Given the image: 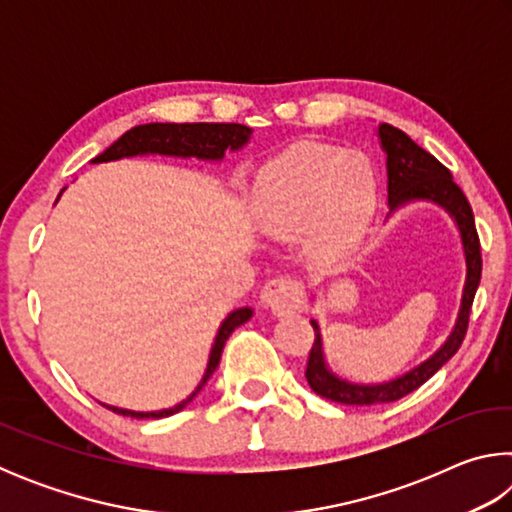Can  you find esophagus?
Wrapping results in <instances>:
<instances>
[{
	"label": "esophagus",
	"mask_w": 512,
	"mask_h": 512,
	"mask_svg": "<svg viewBox=\"0 0 512 512\" xmlns=\"http://www.w3.org/2000/svg\"><path fill=\"white\" fill-rule=\"evenodd\" d=\"M262 302L277 316L305 309V287L291 277H273L262 289Z\"/></svg>",
	"instance_id": "34e87169"
}]
</instances>
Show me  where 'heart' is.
<instances>
[{
    "mask_svg": "<svg viewBox=\"0 0 512 512\" xmlns=\"http://www.w3.org/2000/svg\"><path fill=\"white\" fill-rule=\"evenodd\" d=\"M259 228L280 239L309 232L311 248L339 257L357 244L377 210V173L361 153L302 142L266 162L255 178Z\"/></svg>",
    "mask_w": 512,
    "mask_h": 512,
    "instance_id": "heart-1",
    "label": "heart"
}]
</instances>
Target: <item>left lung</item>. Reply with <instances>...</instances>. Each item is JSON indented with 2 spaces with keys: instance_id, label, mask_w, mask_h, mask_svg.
<instances>
[{
  "instance_id": "8db88e82",
  "label": "left lung",
  "mask_w": 512,
  "mask_h": 512,
  "mask_svg": "<svg viewBox=\"0 0 512 512\" xmlns=\"http://www.w3.org/2000/svg\"><path fill=\"white\" fill-rule=\"evenodd\" d=\"M379 140L381 149L386 153L388 207H391V212L413 201H429L443 207V210L456 221L458 232H461L467 273L463 284L461 309H458L454 329L452 334L447 336V341L440 345L427 361H422L420 366H415L402 377L384 381V384H352V381L334 375L325 361L320 327L316 320H311V327H314L316 332V341L311 345L305 377L309 381L311 391L316 395L339 404L368 406L395 402L400 400V397L413 393L415 388H420L424 381L436 375V372L454 357L458 348H461L467 332V323H470L474 293L479 289L481 282V244L479 235H476L474 214L465 194L461 192V187L454 183L452 173H449L445 164H440L433 158L431 153L415 144L409 135L402 133L400 128H395L391 124H381Z\"/></svg>"
}]
</instances>
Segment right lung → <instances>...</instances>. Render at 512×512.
Here are the masks:
<instances>
[{
	"label": "right lung",
	"instance_id": "obj_1",
	"mask_svg": "<svg viewBox=\"0 0 512 512\" xmlns=\"http://www.w3.org/2000/svg\"><path fill=\"white\" fill-rule=\"evenodd\" d=\"M253 128L244 124H144L135 126L131 131H126L119 137L115 144H110L106 151L97 155L92 162H110L121 158H133V155H176V158H198V160H223L225 151H239L241 146H246ZM253 316V309L241 307L235 309L228 318L223 320L216 339L212 343L210 361H207L205 375L201 384L196 386V391L171 409L162 411H131V409H119V406L103 404L106 409L115 411L119 415H131V418H169V415L183 411L185 406L201 393V388L207 384V379L212 377L221 361L223 345L228 341V336L235 332L239 325H244L246 320Z\"/></svg>",
	"mask_w": 512,
	"mask_h": 512
}]
</instances>
